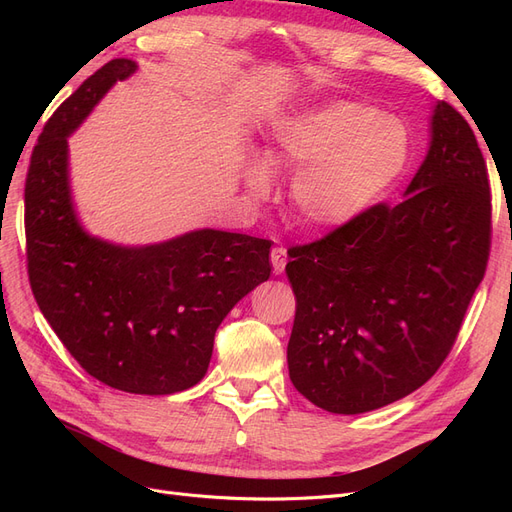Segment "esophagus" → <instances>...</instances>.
Segmentation results:
<instances>
[{
    "label": "esophagus",
    "mask_w": 512,
    "mask_h": 512,
    "mask_svg": "<svg viewBox=\"0 0 512 512\" xmlns=\"http://www.w3.org/2000/svg\"><path fill=\"white\" fill-rule=\"evenodd\" d=\"M271 262H273V271L280 275L286 267L288 262V254H286V247H273L271 250Z\"/></svg>",
    "instance_id": "1"
}]
</instances>
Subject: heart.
<instances>
[{"label": "heart", "mask_w": 512, "mask_h": 512, "mask_svg": "<svg viewBox=\"0 0 512 512\" xmlns=\"http://www.w3.org/2000/svg\"><path fill=\"white\" fill-rule=\"evenodd\" d=\"M412 158L406 123L380 115L374 106L333 100L284 119L267 149V160L297 170L290 203L309 228L333 230L361 218L404 177ZM271 175L262 160L247 168L254 196L269 192Z\"/></svg>", "instance_id": "b5f03b06"}]
</instances>
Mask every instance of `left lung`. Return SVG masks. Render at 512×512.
Instances as JSON below:
<instances>
[{"mask_svg":"<svg viewBox=\"0 0 512 512\" xmlns=\"http://www.w3.org/2000/svg\"><path fill=\"white\" fill-rule=\"evenodd\" d=\"M491 245L487 164L451 104L399 205L292 247L290 380L314 406L363 414L423 386L451 352Z\"/></svg>","mask_w":512,"mask_h":512,"instance_id":"1","label":"left lung"}]
</instances>
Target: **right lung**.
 <instances>
[{
    "label": "right lung",
    "mask_w": 512,
    "mask_h": 512,
    "mask_svg": "<svg viewBox=\"0 0 512 512\" xmlns=\"http://www.w3.org/2000/svg\"><path fill=\"white\" fill-rule=\"evenodd\" d=\"M136 61L113 59L61 104L25 181L27 273L36 303L89 376L136 395L203 380L215 331L271 275V241L200 228L153 245L91 237L72 205L68 136Z\"/></svg>",
    "instance_id": "add662e5"
}]
</instances>
